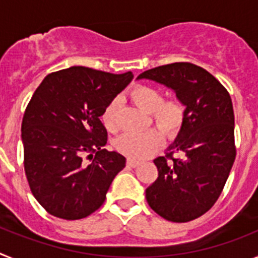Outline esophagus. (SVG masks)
<instances>
[{"label":"esophagus","instance_id":"34e87169","mask_svg":"<svg viewBox=\"0 0 258 258\" xmlns=\"http://www.w3.org/2000/svg\"><path fill=\"white\" fill-rule=\"evenodd\" d=\"M126 164H127V165H129V166H132V168H136V166L140 165L141 163H140V161H138V160H134V159H127Z\"/></svg>","mask_w":258,"mask_h":258}]
</instances>
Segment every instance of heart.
<instances>
[{
	"mask_svg": "<svg viewBox=\"0 0 258 258\" xmlns=\"http://www.w3.org/2000/svg\"><path fill=\"white\" fill-rule=\"evenodd\" d=\"M132 101L138 107L150 113L152 122L164 134L173 136L178 133L186 116V108L177 98L164 99L159 89L150 85H136L131 90ZM102 122L109 132L117 129V103L111 101L102 112ZM163 142V136L157 129L145 132L124 133L115 141V149L129 159L140 160L156 151Z\"/></svg>",
	"mask_w": 258,
	"mask_h": 258,
	"instance_id": "heart-1",
	"label": "heart"
}]
</instances>
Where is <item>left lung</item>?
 Listing matches in <instances>:
<instances>
[{
	"instance_id": "8db88e82",
	"label": "left lung",
	"mask_w": 258,
	"mask_h": 258,
	"mask_svg": "<svg viewBox=\"0 0 258 258\" xmlns=\"http://www.w3.org/2000/svg\"><path fill=\"white\" fill-rule=\"evenodd\" d=\"M137 79L173 89L186 106L178 136L165 156L154 160L159 177L146 188V199L165 220H195L217 202L235 160L231 98L208 71L187 61L155 67ZM177 152L182 158L172 157Z\"/></svg>"
}]
</instances>
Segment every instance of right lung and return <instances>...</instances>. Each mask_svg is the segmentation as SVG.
<instances>
[{
    "mask_svg": "<svg viewBox=\"0 0 258 258\" xmlns=\"http://www.w3.org/2000/svg\"><path fill=\"white\" fill-rule=\"evenodd\" d=\"M132 79L131 71L113 75L75 66L47 75L32 95L22 122L24 170L33 197L51 216L88 217L125 168L122 155L103 149L101 116ZM85 153L95 155L89 166Z\"/></svg>",
    "mask_w": 258,
    "mask_h": 258,
    "instance_id": "add662e5",
    "label": "right lung"
}]
</instances>
